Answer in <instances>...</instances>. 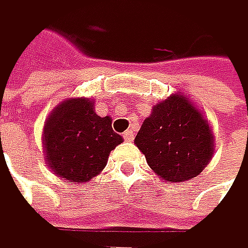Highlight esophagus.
<instances>
[{
  "label": "esophagus",
  "instance_id": "34e87169",
  "mask_svg": "<svg viewBox=\"0 0 248 248\" xmlns=\"http://www.w3.org/2000/svg\"><path fill=\"white\" fill-rule=\"evenodd\" d=\"M123 138H125V141H132L134 140V131L128 129L126 132H123Z\"/></svg>",
  "mask_w": 248,
  "mask_h": 248
}]
</instances>
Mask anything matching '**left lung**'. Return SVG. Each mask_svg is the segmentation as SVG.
<instances>
[{
	"instance_id": "1",
	"label": "left lung",
	"mask_w": 248,
	"mask_h": 248,
	"mask_svg": "<svg viewBox=\"0 0 248 248\" xmlns=\"http://www.w3.org/2000/svg\"><path fill=\"white\" fill-rule=\"evenodd\" d=\"M134 144L151 170L168 182L196 178L207 168L215 151L210 122L179 91L151 108Z\"/></svg>"
}]
</instances>
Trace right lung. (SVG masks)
<instances>
[{
	"mask_svg": "<svg viewBox=\"0 0 248 248\" xmlns=\"http://www.w3.org/2000/svg\"><path fill=\"white\" fill-rule=\"evenodd\" d=\"M123 138L110 116L95 113L94 100L72 97L49 113L42 131L46 166L70 184H85L106 168L108 154Z\"/></svg>",
	"mask_w": 248,
	"mask_h": 248,
	"instance_id": "right-lung-1",
	"label": "right lung"
}]
</instances>
